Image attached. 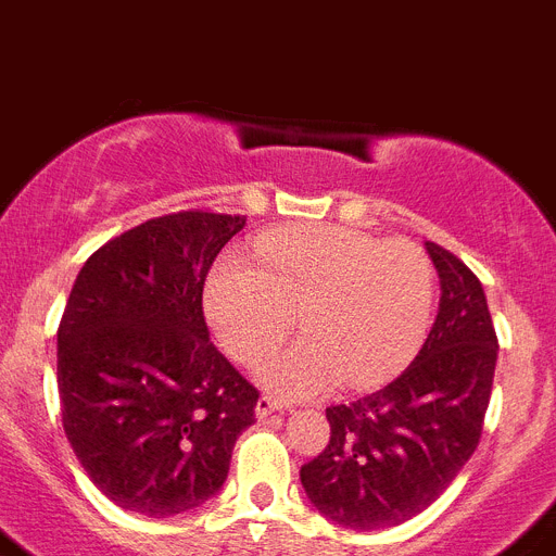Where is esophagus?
<instances>
[{"mask_svg":"<svg viewBox=\"0 0 556 556\" xmlns=\"http://www.w3.org/2000/svg\"><path fill=\"white\" fill-rule=\"evenodd\" d=\"M277 409H282V402L274 396H268V393H263V396L257 399V407H254V413H257V418H268V415L277 413Z\"/></svg>","mask_w":556,"mask_h":556,"instance_id":"1","label":"esophagus"}]
</instances>
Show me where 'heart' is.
<instances>
[{
  "label": "heart",
  "mask_w": 556,
  "mask_h": 556,
  "mask_svg": "<svg viewBox=\"0 0 556 556\" xmlns=\"http://www.w3.org/2000/svg\"><path fill=\"white\" fill-rule=\"evenodd\" d=\"M254 257L218 260L204 309L224 352L249 368L288 338L299 309L304 338L266 365L279 393L313 396L338 382L377 388L424 346L434 271L418 243L302 224L260 238Z\"/></svg>",
  "instance_id": "1"
}]
</instances>
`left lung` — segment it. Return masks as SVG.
I'll return each mask as SVG.
<instances>
[{
	"instance_id": "left-lung-1",
	"label": "left lung",
	"mask_w": 556,
	"mask_h": 556,
	"mask_svg": "<svg viewBox=\"0 0 556 556\" xmlns=\"http://www.w3.org/2000/svg\"><path fill=\"white\" fill-rule=\"evenodd\" d=\"M440 309L407 371L352 404L327 407L329 443L302 465L304 493L329 521L384 529L409 521L477 452L498 338L477 274L427 243Z\"/></svg>"
}]
</instances>
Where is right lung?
<instances>
[{"instance_id":"1","label":"right lung","mask_w":556,"mask_h":556,"mask_svg":"<svg viewBox=\"0 0 556 556\" xmlns=\"http://www.w3.org/2000/svg\"><path fill=\"white\" fill-rule=\"evenodd\" d=\"M247 216L177 210L110 238L58 327L63 429L113 504L168 518L216 496L257 388L213 346L202 293Z\"/></svg>"}]
</instances>
